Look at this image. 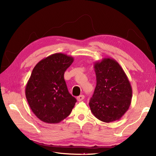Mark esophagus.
Returning a JSON list of instances; mask_svg holds the SVG:
<instances>
[{
    "instance_id": "1",
    "label": "esophagus",
    "mask_w": 156,
    "mask_h": 156,
    "mask_svg": "<svg viewBox=\"0 0 156 156\" xmlns=\"http://www.w3.org/2000/svg\"><path fill=\"white\" fill-rule=\"evenodd\" d=\"M84 95H80L77 98V100L78 101H81L83 100H84Z\"/></svg>"
}]
</instances>
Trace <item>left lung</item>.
I'll use <instances>...</instances> for the list:
<instances>
[{
  "label": "left lung",
  "instance_id": "left-lung-1",
  "mask_svg": "<svg viewBox=\"0 0 156 156\" xmlns=\"http://www.w3.org/2000/svg\"><path fill=\"white\" fill-rule=\"evenodd\" d=\"M94 65L96 87L89 102L91 112L98 120L106 123L119 120L131 104L130 82L115 59L104 58Z\"/></svg>",
  "mask_w": 156,
  "mask_h": 156
}]
</instances>
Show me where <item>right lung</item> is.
<instances>
[{
	"mask_svg": "<svg viewBox=\"0 0 156 156\" xmlns=\"http://www.w3.org/2000/svg\"><path fill=\"white\" fill-rule=\"evenodd\" d=\"M72 56L55 53L40 60L33 69L25 87L32 111L48 124H57L72 112L77 100L69 93L64 78L73 62Z\"/></svg>",
	"mask_w": 156,
	"mask_h": 156,
	"instance_id": "obj_1",
	"label": "right lung"
}]
</instances>
